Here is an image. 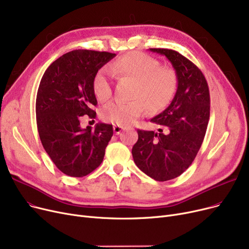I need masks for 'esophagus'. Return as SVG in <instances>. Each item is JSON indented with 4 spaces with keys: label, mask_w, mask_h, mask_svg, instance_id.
Here are the masks:
<instances>
[{
    "label": "esophagus",
    "mask_w": 249,
    "mask_h": 249,
    "mask_svg": "<svg viewBox=\"0 0 249 249\" xmlns=\"http://www.w3.org/2000/svg\"><path fill=\"white\" fill-rule=\"evenodd\" d=\"M113 129H114V132L115 134H120L123 130H125V128L120 126V125H114L113 126Z\"/></svg>",
    "instance_id": "1"
}]
</instances>
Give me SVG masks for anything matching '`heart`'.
Masks as SVG:
<instances>
[{
    "mask_svg": "<svg viewBox=\"0 0 249 249\" xmlns=\"http://www.w3.org/2000/svg\"><path fill=\"white\" fill-rule=\"evenodd\" d=\"M111 71L119 79L133 82L130 102H112L102 110L105 121L128 126L142 117L145 110L155 115L164 110L174 96L178 76L176 71L160 66L158 60L139 52H130L118 58ZM92 89L96 99L106 102L113 94L112 82L106 69H100L92 78Z\"/></svg>",
    "mask_w": 249,
    "mask_h": 249,
    "instance_id": "heart-1",
    "label": "heart"
}]
</instances>
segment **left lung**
<instances>
[{"label": "left lung", "instance_id": "obj_1", "mask_svg": "<svg viewBox=\"0 0 249 249\" xmlns=\"http://www.w3.org/2000/svg\"><path fill=\"white\" fill-rule=\"evenodd\" d=\"M149 50L172 63L178 86L170 106L150 119L160 126L158 132L137 130L132 156L147 176L163 182L180 176L196 159L207 132L211 100L208 82L196 65L176 51Z\"/></svg>", "mask_w": 249, "mask_h": 249}]
</instances>
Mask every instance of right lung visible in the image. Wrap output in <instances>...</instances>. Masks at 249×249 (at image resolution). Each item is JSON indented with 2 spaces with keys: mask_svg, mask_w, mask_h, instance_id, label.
<instances>
[{
  "mask_svg": "<svg viewBox=\"0 0 249 249\" xmlns=\"http://www.w3.org/2000/svg\"><path fill=\"white\" fill-rule=\"evenodd\" d=\"M115 56L75 50L53 61L42 75L36 103L38 135L53 163L70 177H83L98 168L113 136L111 124L82 129L80 119H95L92 78Z\"/></svg>",
  "mask_w": 249,
  "mask_h": 249,
  "instance_id": "1",
  "label": "right lung"
}]
</instances>
